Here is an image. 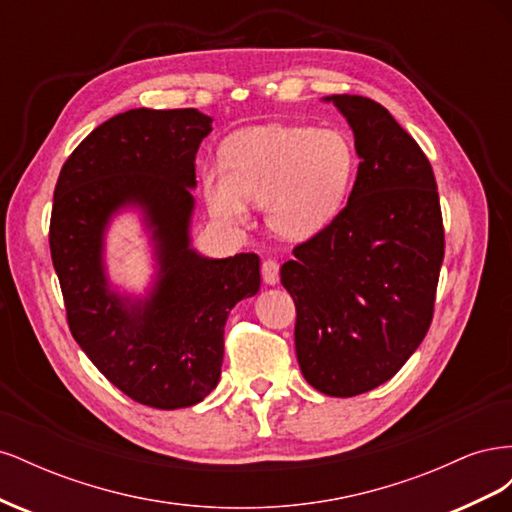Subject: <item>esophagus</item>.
I'll return each mask as SVG.
<instances>
[{
	"instance_id": "esophagus-1",
	"label": "esophagus",
	"mask_w": 512,
	"mask_h": 512,
	"mask_svg": "<svg viewBox=\"0 0 512 512\" xmlns=\"http://www.w3.org/2000/svg\"><path fill=\"white\" fill-rule=\"evenodd\" d=\"M262 280H265V284H269V286H275L277 282H280V265H277L275 260H271V258L262 260Z\"/></svg>"
}]
</instances>
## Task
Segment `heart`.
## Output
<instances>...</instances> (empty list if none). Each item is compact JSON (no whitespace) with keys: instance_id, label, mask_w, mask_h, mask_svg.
Wrapping results in <instances>:
<instances>
[{"instance_id":"heart-1","label":"heart","mask_w":512,"mask_h":512,"mask_svg":"<svg viewBox=\"0 0 512 512\" xmlns=\"http://www.w3.org/2000/svg\"><path fill=\"white\" fill-rule=\"evenodd\" d=\"M356 173L352 138L337 128L269 123L235 134L226 166L203 170V194L213 220L243 226L250 203L265 205L277 237L305 241L344 209Z\"/></svg>"}]
</instances>
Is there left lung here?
<instances>
[{"instance_id": "8db88e82", "label": "left lung", "mask_w": 512, "mask_h": 512, "mask_svg": "<svg viewBox=\"0 0 512 512\" xmlns=\"http://www.w3.org/2000/svg\"><path fill=\"white\" fill-rule=\"evenodd\" d=\"M361 158L348 205L282 265L297 307L303 378L331 397L391 380L433 318L444 226L431 164L393 115L363 96H327Z\"/></svg>"}]
</instances>
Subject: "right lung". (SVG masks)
I'll use <instances>...</instances> for the list:
<instances>
[{"label": "right lung", "instance_id": "right-lung-1", "mask_svg": "<svg viewBox=\"0 0 512 512\" xmlns=\"http://www.w3.org/2000/svg\"><path fill=\"white\" fill-rule=\"evenodd\" d=\"M196 108H132L104 121L61 168L51 258L72 337L108 382L149 408L177 410L218 386L224 324L260 288V258H207L190 241L196 151L211 132ZM123 208L144 213L157 280L143 300L110 286L105 228Z\"/></svg>", "mask_w": 512, "mask_h": 512}]
</instances>
